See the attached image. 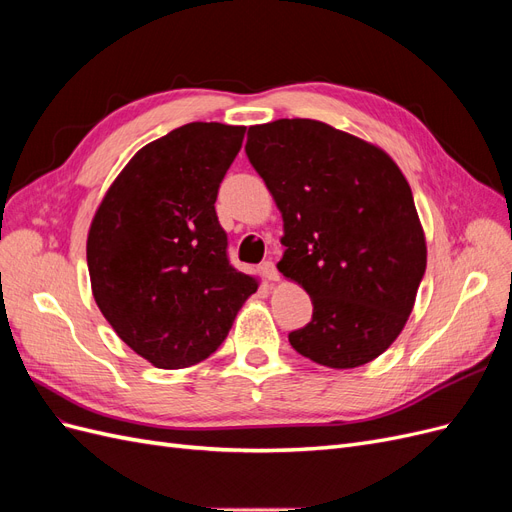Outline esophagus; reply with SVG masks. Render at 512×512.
Here are the masks:
<instances>
[{"instance_id": "obj_1", "label": "esophagus", "mask_w": 512, "mask_h": 512, "mask_svg": "<svg viewBox=\"0 0 512 512\" xmlns=\"http://www.w3.org/2000/svg\"><path fill=\"white\" fill-rule=\"evenodd\" d=\"M260 273L265 275L269 282H277V280H280V273H277V269H275V262H271V260H265V262H262V265H260Z\"/></svg>"}]
</instances>
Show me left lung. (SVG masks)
<instances>
[{
    "label": "left lung",
    "instance_id": "left-lung-1",
    "mask_svg": "<svg viewBox=\"0 0 512 512\" xmlns=\"http://www.w3.org/2000/svg\"><path fill=\"white\" fill-rule=\"evenodd\" d=\"M245 153L284 220L277 269L312 299L290 346L354 369L404 331L427 267L410 183L374 143L316 119L250 126Z\"/></svg>",
    "mask_w": 512,
    "mask_h": 512
}]
</instances>
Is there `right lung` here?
<instances>
[{"label":"right lung","instance_id":"right-lung-1","mask_svg":"<svg viewBox=\"0 0 512 512\" xmlns=\"http://www.w3.org/2000/svg\"><path fill=\"white\" fill-rule=\"evenodd\" d=\"M245 126L185 123L138 149L87 235L100 312L153 367L183 369L220 348L258 277L230 267L215 213Z\"/></svg>","mask_w":512,"mask_h":512}]
</instances>
